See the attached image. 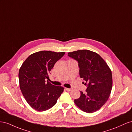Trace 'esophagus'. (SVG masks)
<instances>
[{"mask_svg": "<svg viewBox=\"0 0 132 132\" xmlns=\"http://www.w3.org/2000/svg\"><path fill=\"white\" fill-rule=\"evenodd\" d=\"M65 90L67 91H70L71 90V88H65Z\"/></svg>", "mask_w": 132, "mask_h": 132, "instance_id": "34e87169", "label": "esophagus"}]
</instances>
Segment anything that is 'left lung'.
<instances>
[{"instance_id": "obj_1", "label": "left lung", "mask_w": 132, "mask_h": 132, "mask_svg": "<svg viewBox=\"0 0 132 132\" xmlns=\"http://www.w3.org/2000/svg\"><path fill=\"white\" fill-rule=\"evenodd\" d=\"M68 56L78 62L80 76L87 86L85 93L75 100L76 106L83 111L93 113L102 107L110 97L112 87V75L110 67L96 52L77 50L69 52Z\"/></svg>"}]
</instances>
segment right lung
I'll return each mask as SVG.
<instances>
[{
  "mask_svg": "<svg viewBox=\"0 0 132 132\" xmlns=\"http://www.w3.org/2000/svg\"><path fill=\"white\" fill-rule=\"evenodd\" d=\"M65 52L41 51L30 55L19 71L20 88L25 99L33 109L45 111L53 107L63 87L52 85L48 75Z\"/></svg>",
  "mask_w": 132,
  "mask_h": 132,
  "instance_id": "add662e5",
  "label": "right lung"
}]
</instances>
